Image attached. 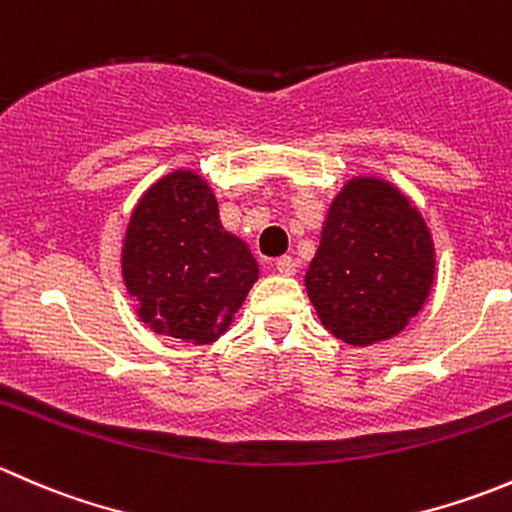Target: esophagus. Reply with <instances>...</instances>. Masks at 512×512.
Segmentation results:
<instances>
[{"instance_id":"1","label":"esophagus","mask_w":512,"mask_h":512,"mask_svg":"<svg viewBox=\"0 0 512 512\" xmlns=\"http://www.w3.org/2000/svg\"><path fill=\"white\" fill-rule=\"evenodd\" d=\"M275 270L280 272V275H294V272H297V260H294V257H289V255L277 257Z\"/></svg>"}]
</instances>
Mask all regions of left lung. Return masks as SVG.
<instances>
[{"instance_id": "8db88e82", "label": "left lung", "mask_w": 512, "mask_h": 512, "mask_svg": "<svg viewBox=\"0 0 512 512\" xmlns=\"http://www.w3.org/2000/svg\"><path fill=\"white\" fill-rule=\"evenodd\" d=\"M433 270L431 232L414 205L384 180L354 178L329 208L304 285L324 327L364 347L416 317Z\"/></svg>"}]
</instances>
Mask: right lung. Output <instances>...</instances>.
<instances>
[{
	"mask_svg": "<svg viewBox=\"0 0 512 512\" xmlns=\"http://www.w3.org/2000/svg\"><path fill=\"white\" fill-rule=\"evenodd\" d=\"M121 265L141 322L190 344L215 342L260 275L245 242L220 225L208 183L190 170L165 175L143 195Z\"/></svg>",
	"mask_w": 512,
	"mask_h": 512,
	"instance_id": "1",
	"label": "right lung"
}]
</instances>
